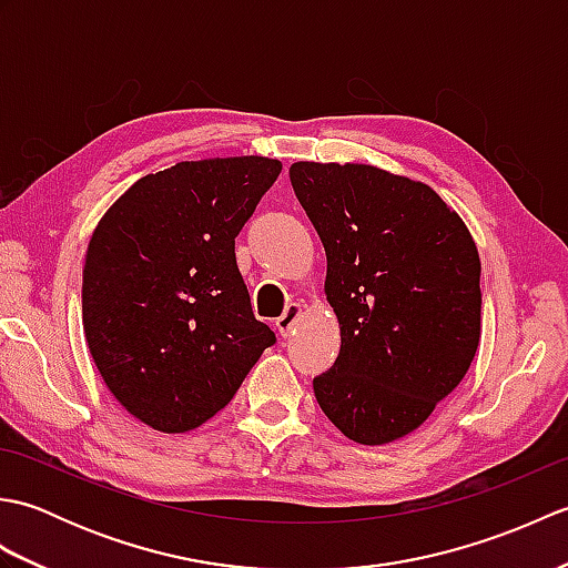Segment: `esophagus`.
<instances>
[{
  "label": "esophagus",
  "mask_w": 568,
  "mask_h": 568,
  "mask_svg": "<svg viewBox=\"0 0 568 568\" xmlns=\"http://www.w3.org/2000/svg\"><path fill=\"white\" fill-rule=\"evenodd\" d=\"M300 312H303V307H300L297 303H291V305H287V307H285V312H283V315L275 320V327H277V334H281V336H283V339H285V336H287V334H291V329H293V324H295V322H297V317H300Z\"/></svg>",
  "instance_id": "obj_1"
}]
</instances>
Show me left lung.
<instances>
[{"mask_svg":"<svg viewBox=\"0 0 568 568\" xmlns=\"http://www.w3.org/2000/svg\"><path fill=\"white\" fill-rule=\"evenodd\" d=\"M295 197L327 253L342 327L334 366L312 381L336 427L388 444L425 422L480 339V258L462 216L429 185L358 163L291 165Z\"/></svg>","mask_w":568,"mask_h":568,"instance_id":"1","label":"left lung"}]
</instances>
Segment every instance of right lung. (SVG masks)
<instances>
[{"instance_id": "obj_1", "label": "right lung", "mask_w": 568, "mask_h": 568, "mask_svg": "<svg viewBox=\"0 0 568 568\" xmlns=\"http://www.w3.org/2000/svg\"><path fill=\"white\" fill-rule=\"evenodd\" d=\"M281 171L261 155L178 163L136 180L94 229L84 339L106 388L143 425L200 427L275 344L253 317L234 244Z\"/></svg>"}]
</instances>
